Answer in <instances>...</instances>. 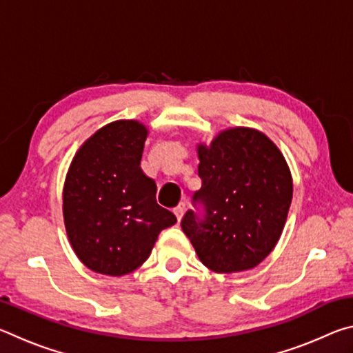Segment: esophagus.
I'll return each mask as SVG.
<instances>
[{"mask_svg":"<svg viewBox=\"0 0 353 353\" xmlns=\"http://www.w3.org/2000/svg\"><path fill=\"white\" fill-rule=\"evenodd\" d=\"M185 208H187V204H185V202H181V204H179V205L174 208V214H176L179 221H181L182 214H183V212H185Z\"/></svg>","mask_w":353,"mask_h":353,"instance_id":"esophagus-1","label":"esophagus"}]
</instances>
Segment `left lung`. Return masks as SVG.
Listing matches in <instances>:
<instances>
[{"label": "left lung", "instance_id": "obj_1", "mask_svg": "<svg viewBox=\"0 0 353 353\" xmlns=\"http://www.w3.org/2000/svg\"><path fill=\"white\" fill-rule=\"evenodd\" d=\"M198 154L202 185L182 230L208 270H250L282 235L292 199L288 165L265 134L248 128L224 130Z\"/></svg>", "mask_w": 353, "mask_h": 353}]
</instances>
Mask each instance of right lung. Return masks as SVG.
Returning a JSON list of instances; mask_svg holds the SVG:
<instances>
[{
    "label": "right lung",
    "mask_w": 353,
    "mask_h": 353,
    "mask_svg": "<svg viewBox=\"0 0 353 353\" xmlns=\"http://www.w3.org/2000/svg\"><path fill=\"white\" fill-rule=\"evenodd\" d=\"M148 130L139 121L101 128L74 155L63 187L71 246L92 271L124 276L151 255L176 216L155 201L157 185L140 168Z\"/></svg>",
    "instance_id": "add662e5"
}]
</instances>
